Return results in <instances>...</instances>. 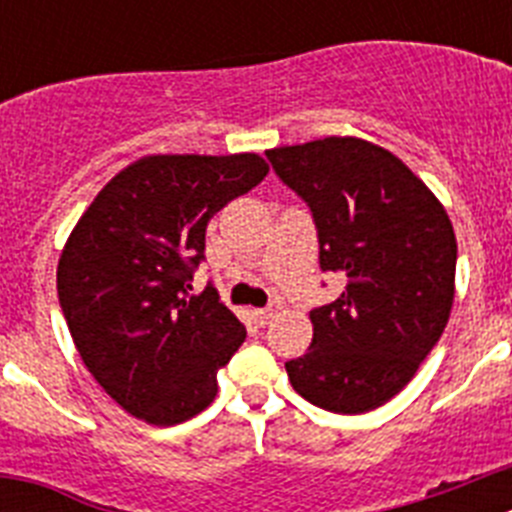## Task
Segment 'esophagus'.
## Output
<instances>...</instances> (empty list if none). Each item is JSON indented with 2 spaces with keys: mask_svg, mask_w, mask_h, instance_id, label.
Returning <instances> with one entry per match:
<instances>
[{
  "mask_svg": "<svg viewBox=\"0 0 512 512\" xmlns=\"http://www.w3.org/2000/svg\"><path fill=\"white\" fill-rule=\"evenodd\" d=\"M279 310H282V300H271L269 305L261 307V310H256L253 315H256V320H259L261 325H266L271 318H274V315H277Z\"/></svg>",
  "mask_w": 512,
  "mask_h": 512,
  "instance_id": "obj_1",
  "label": "esophagus"
}]
</instances>
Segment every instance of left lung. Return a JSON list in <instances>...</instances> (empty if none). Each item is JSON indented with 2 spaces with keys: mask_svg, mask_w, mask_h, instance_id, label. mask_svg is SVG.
Returning <instances> with one entry per match:
<instances>
[{
  "mask_svg": "<svg viewBox=\"0 0 512 512\" xmlns=\"http://www.w3.org/2000/svg\"><path fill=\"white\" fill-rule=\"evenodd\" d=\"M266 158L310 207L320 269L346 277L336 302L310 310L312 343L284 364L289 382L330 413H369L415 377L449 323V215L400 158L361 138L333 135Z\"/></svg>",
  "mask_w": 512,
  "mask_h": 512,
  "instance_id": "8db88e82",
  "label": "left lung"
}]
</instances>
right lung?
Listing matches in <instances>:
<instances>
[{"label":"right lung","mask_w":512,"mask_h":512,"mask_svg":"<svg viewBox=\"0 0 512 512\" xmlns=\"http://www.w3.org/2000/svg\"><path fill=\"white\" fill-rule=\"evenodd\" d=\"M269 174L256 153L146 156L94 197L58 261V302L81 361L135 418L176 425L217 395L246 328L207 284L205 230Z\"/></svg>","instance_id":"right-lung-1"}]
</instances>
